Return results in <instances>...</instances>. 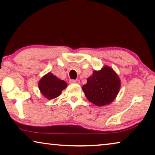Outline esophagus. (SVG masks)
Listing matches in <instances>:
<instances>
[{
  "instance_id": "obj_1",
  "label": "esophagus",
  "mask_w": 155,
  "mask_h": 155,
  "mask_svg": "<svg viewBox=\"0 0 155 155\" xmlns=\"http://www.w3.org/2000/svg\"><path fill=\"white\" fill-rule=\"evenodd\" d=\"M70 83H76V84H79L80 83V81L78 79L77 80H70Z\"/></svg>"
}]
</instances>
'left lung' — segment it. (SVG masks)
<instances>
[{"label": "left lung", "instance_id": "8db88e82", "mask_svg": "<svg viewBox=\"0 0 155 155\" xmlns=\"http://www.w3.org/2000/svg\"><path fill=\"white\" fill-rule=\"evenodd\" d=\"M121 81L113 68L104 65L100 70H94L82 87L86 98L96 106L107 105L114 101L119 93Z\"/></svg>", "mask_w": 155, "mask_h": 155}]
</instances>
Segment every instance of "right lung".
Masks as SVG:
<instances>
[{"label":"right lung","mask_w":155,"mask_h":155,"mask_svg":"<svg viewBox=\"0 0 155 155\" xmlns=\"http://www.w3.org/2000/svg\"><path fill=\"white\" fill-rule=\"evenodd\" d=\"M67 86L65 81L57 78L51 72L43 76L38 83L41 94L48 100L58 97Z\"/></svg>","instance_id":"right-lung-1"}]
</instances>
